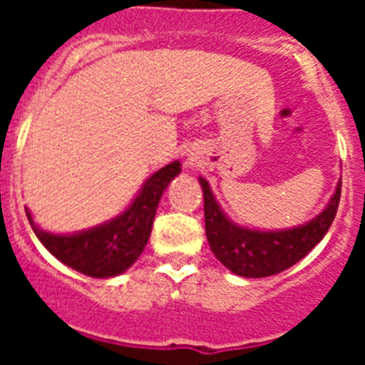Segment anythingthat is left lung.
Wrapping results in <instances>:
<instances>
[{
    "instance_id": "1",
    "label": "left lung",
    "mask_w": 365,
    "mask_h": 365,
    "mask_svg": "<svg viewBox=\"0 0 365 365\" xmlns=\"http://www.w3.org/2000/svg\"><path fill=\"white\" fill-rule=\"evenodd\" d=\"M205 197L206 240L222 265L243 278H267L283 272L307 256L324 240L338 210L341 179L322 214L285 230H254L235 225L215 201L208 180L199 177Z\"/></svg>"
}]
</instances>
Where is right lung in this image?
<instances>
[{"mask_svg": "<svg viewBox=\"0 0 365 365\" xmlns=\"http://www.w3.org/2000/svg\"><path fill=\"white\" fill-rule=\"evenodd\" d=\"M179 173V160L160 168L144 182L133 202L120 215L89 230L51 234L36 227L27 208L25 214L41 245L63 265L91 278H113L125 272L143 254L160 197Z\"/></svg>", "mask_w": 365, "mask_h": 365, "instance_id": "add662e5", "label": "right lung"}]
</instances>
